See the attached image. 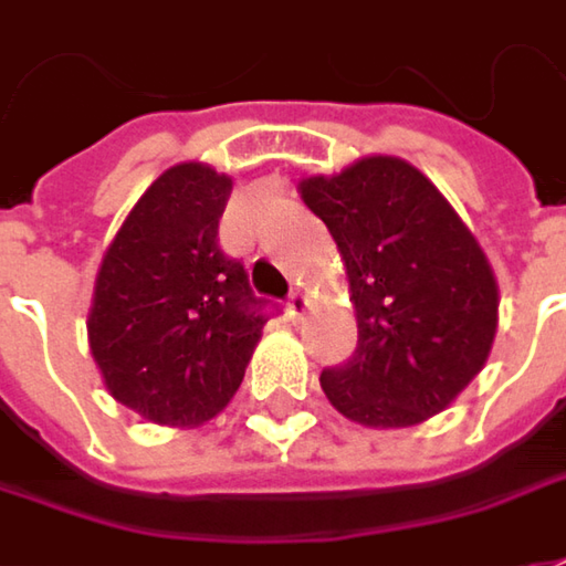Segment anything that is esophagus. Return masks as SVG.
I'll list each match as a JSON object with an SVG mask.
<instances>
[{
    "mask_svg": "<svg viewBox=\"0 0 566 566\" xmlns=\"http://www.w3.org/2000/svg\"><path fill=\"white\" fill-rule=\"evenodd\" d=\"M303 310H306V297H303L301 291H294V294L287 297V316H291V319H301Z\"/></svg>",
    "mask_w": 566,
    "mask_h": 566,
    "instance_id": "1",
    "label": "esophagus"
}]
</instances>
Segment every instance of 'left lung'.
<instances>
[{"label": "left lung", "mask_w": 566, "mask_h": 566, "mask_svg": "<svg viewBox=\"0 0 566 566\" xmlns=\"http://www.w3.org/2000/svg\"><path fill=\"white\" fill-rule=\"evenodd\" d=\"M301 197L342 250L357 310V350L322 369L325 398L373 429L441 413L476 379L495 342V272L473 231L398 156L303 178Z\"/></svg>", "instance_id": "left-lung-1"}]
</instances>
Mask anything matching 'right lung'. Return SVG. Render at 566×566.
I'll use <instances>...</instances> for the list:
<instances>
[{
  "mask_svg": "<svg viewBox=\"0 0 566 566\" xmlns=\"http://www.w3.org/2000/svg\"><path fill=\"white\" fill-rule=\"evenodd\" d=\"M228 197V175L171 166L127 212L96 275L93 360L112 398L159 426L222 413L269 319L244 263L219 247Z\"/></svg>",
  "mask_w": 566,
  "mask_h": 566,
  "instance_id": "1",
  "label": "right lung"
}]
</instances>
